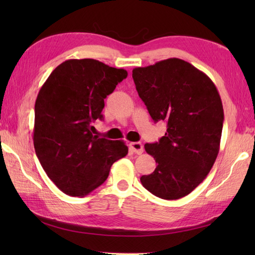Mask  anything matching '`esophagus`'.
<instances>
[{"label":"esophagus","instance_id":"1","mask_svg":"<svg viewBox=\"0 0 255 255\" xmlns=\"http://www.w3.org/2000/svg\"><path fill=\"white\" fill-rule=\"evenodd\" d=\"M129 147L137 154H141L143 152V145L141 142H130L129 143Z\"/></svg>","mask_w":255,"mask_h":255}]
</instances>
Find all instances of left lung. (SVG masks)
I'll return each mask as SVG.
<instances>
[{
    "instance_id": "obj_1",
    "label": "left lung",
    "mask_w": 255,
    "mask_h": 255,
    "mask_svg": "<svg viewBox=\"0 0 255 255\" xmlns=\"http://www.w3.org/2000/svg\"><path fill=\"white\" fill-rule=\"evenodd\" d=\"M132 79L151 118L167 127L158 142L144 144L158 165L140 181L160 198H182L204 181L218 155L224 124L218 91L204 72L177 58L133 69Z\"/></svg>"
}]
</instances>
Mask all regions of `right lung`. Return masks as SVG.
<instances>
[{"label":"right lung","instance_id":"obj_1","mask_svg":"<svg viewBox=\"0 0 255 255\" xmlns=\"http://www.w3.org/2000/svg\"><path fill=\"white\" fill-rule=\"evenodd\" d=\"M124 69L94 59H71L53 70L35 103L34 147L42 169L70 196L102 185L114 162L128 153L125 142L94 136L104 100L127 78Z\"/></svg>","mask_w":255,"mask_h":255}]
</instances>
